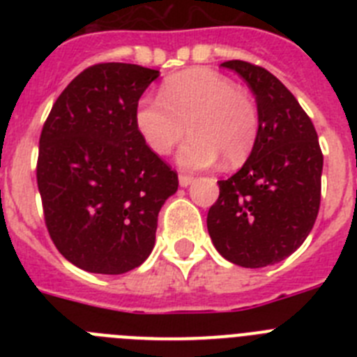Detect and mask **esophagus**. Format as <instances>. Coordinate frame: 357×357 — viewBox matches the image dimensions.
<instances>
[{
	"label": "esophagus",
	"mask_w": 357,
	"mask_h": 357,
	"mask_svg": "<svg viewBox=\"0 0 357 357\" xmlns=\"http://www.w3.org/2000/svg\"><path fill=\"white\" fill-rule=\"evenodd\" d=\"M193 181H195V176H191V175H181V176H178V184H181L182 188H188V185L191 184Z\"/></svg>",
	"instance_id": "esophagus-1"
}]
</instances>
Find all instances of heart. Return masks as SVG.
Returning a JSON list of instances; mask_svg holds the SVG:
<instances>
[{
  "mask_svg": "<svg viewBox=\"0 0 357 357\" xmlns=\"http://www.w3.org/2000/svg\"><path fill=\"white\" fill-rule=\"evenodd\" d=\"M135 127L157 155H168L189 130L191 137L176 155L182 168H209L218 159L225 168H236L257 143L259 112L254 98L232 80L191 69L164 82L160 96L141 98Z\"/></svg>",
  "mask_w": 357,
  "mask_h": 357,
  "instance_id": "obj_1",
  "label": "heart"
}]
</instances>
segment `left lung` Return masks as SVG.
Returning a JSON list of instances; mask_svg holds the SVG:
<instances>
[{"label": "left lung", "instance_id": "8db88e82", "mask_svg": "<svg viewBox=\"0 0 357 357\" xmlns=\"http://www.w3.org/2000/svg\"><path fill=\"white\" fill-rule=\"evenodd\" d=\"M222 66L254 93L259 135L243 168L218 181L220 197L207 213V230L227 261L263 268L291 255L313 229L324 155L313 121L279 78L245 61Z\"/></svg>", "mask_w": 357, "mask_h": 357}]
</instances>
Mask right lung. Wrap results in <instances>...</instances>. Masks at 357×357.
<instances>
[{
    "instance_id": "1",
    "label": "right lung",
    "mask_w": 357,
    "mask_h": 357,
    "mask_svg": "<svg viewBox=\"0 0 357 357\" xmlns=\"http://www.w3.org/2000/svg\"><path fill=\"white\" fill-rule=\"evenodd\" d=\"M157 69L103 62L56 98L39 139L37 185L56 250L85 272L119 275L146 261L178 176L150 150L135 109Z\"/></svg>"
}]
</instances>
